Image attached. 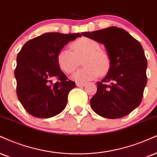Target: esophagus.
I'll return each instance as SVG.
<instances>
[{"label":"esophagus","instance_id":"esophagus-1","mask_svg":"<svg viewBox=\"0 0 157 157\" xmlns=\"http://www.w3.org/2000/svg\"><path fill=\"white\" fill-rule=\"evenodd\" d=\"M76 86L78 87H83L86 86V83H81V82H76Z\"/></svg>","mask_w":157,"mask_h":157}]
</instances>
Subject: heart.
<instances>
[{
    "label": "heart",
    "instance_id": "b5f03b06",
    "mask_svg": "<svg viewBox=\"0 0 157 157\" xmlns=\"http://www.w3.org/2000/svg\"><path fill=\"white\" fill-rule=\"evenodd\" d=\"M69 49L63 48L58 51L56 60L58 67L65 73L75 71L82 60L83 68L72 75V79L79 82H85L97 78L100 74L105 73L110 65V58L105 50L100 49L97 41L88 38H80L71 43Z\"/></svg>",
    "mask_w": 157,
    "mask_h": 157
}]
</instances>
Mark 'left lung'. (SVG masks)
Returning <instances> with one entry per match:
<instances>
[{
    "mask_svg": "<svg viewBox=\"0 0 157 157\" xmlns=\"http://www.w3.org/2000/svg\"><path fill=\"white\" fill-rule=\"evenodd\" d=\"M105 45L110 67L97 82V91L90 100L91 108L104 118H119L139 106L147 82V60L140 43L122 28L109 27L82 33Z\"/></svg>",
    "mask_w": 157,
    "mask_h": 157,
    "instance_id": "1",
    "label": "left lung"
}]
</instances>
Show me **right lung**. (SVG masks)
<instances>
[{"mask_svg": "<svg viewBox=\"0 0 157 157\" xmlns=\"http://www.w3.org/2000/svg\"><path fill=\"white\" fill-rule=\"evenodd\" d=\"M79 36L80 33H44L27 41L19 52L14 70L17 95L32 116L51 118L65 108L75 82L60 70L56 56L64 45ZM54 77L57 81L52 84Z\"/></svg>", "mask_w": 157, "mask_h": 157, "instance_id": "obj_1", "label": "right lung"}]
</instances>
